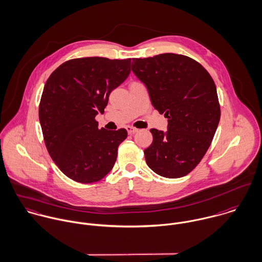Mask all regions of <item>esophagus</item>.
<instances>
[{
    "instance_id": "1",
    "label": "esophagus",
    "mask_w": 262,
    "mask_h": 262,
    "mask_svg": "<svg viewBox=\"0 0 262 262\" xmlns=\"http://www.w3.org/2000/svg\"><path fill=\"white\" fill-rule=\"evenodd\" d=\"M126 130H127V133L129 134V135H133V134H135V133H137L139 129L138 128H136V127H134V126H126Z\"/></svg>"
}]
</instances>
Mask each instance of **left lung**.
Wrapping results in <instances>:
<instances>
[{
  "mask_svg": "<svg viewBox=\"0 0 262 262\" xmlns=\"http://www.w3.org/2000/svg\"><path fill=\"white\" fill-rule=\"evenodd\" d=\"M132 71L147 87L155 109L168 118L167 132L150 130L148 166L166 178L187 175L207 153L220 121L213 80L200 62L176 53L133 58Z\"/></svg>",
  "mask_w": 262,
  "mask_h": 262,
  "instance_id": "left-lung-1",
  "label": "left lung"
}]
</instances>
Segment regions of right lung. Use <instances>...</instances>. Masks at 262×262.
Segmentation results:
<instances>
[{
	"label": "right lung",
	"instance_id": "add662e5",
	"mask_svg": "<svg viewBox=\"0 0 262 262\" xmlns=\"http://www.w3.org/2000/svg\"><path fill=\"white\" fill-rule=\"evenodd\" d=\"M130 73V58L70 59L48 79L39 104L47 149L60 171L80 183L99 181L113 168L124 128H98L112 90Z\"/></svg>",
	"mask_w": 262,
	"mask_h": 262
}]
</instances>
